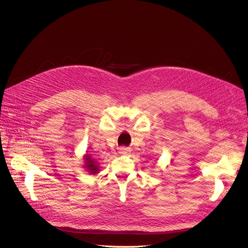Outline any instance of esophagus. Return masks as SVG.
Returning <instances> with one entry per match:
<instances>
[{
  "mask_svg": "<svg viewBox=\"0 0 248 248\" xmlns=\"http://www.w3.org/2000/svg\"><path fill=\"white\" fill-rule=\"evenodd\" d=\"M128 152H129V150H128L127 148H124V147L121 148V150H120V153H121V154H127Z\"/></svg>",
  "mask_w": 248,
  "mask_h": 248,
  "instance_id": "34e87169",
  "label": "esophagus"
}]
</instances>
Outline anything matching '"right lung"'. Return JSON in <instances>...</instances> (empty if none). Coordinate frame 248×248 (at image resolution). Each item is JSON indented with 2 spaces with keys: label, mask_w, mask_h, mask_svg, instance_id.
Returning <instances> with one entry per match:
<instances>
[{
  "label": "right lung",
  "mask_w": 248,
  "mask_h": 248,
  "mask_svg": "<svg viewBox=\"0 0 248 248\" xmlns=\"http://www.w3.org/2000/svg\"><path fill=\"white\" fill-rule=\"evenodd\" d=\"M84 163H85V168L87 169V171L90 173V174H96L98 173L99 169H98V165L97 163L90 157V155H85L84 157Z\"/></svg>",
  "instance_id": "add662e5"
}]
</instances>
